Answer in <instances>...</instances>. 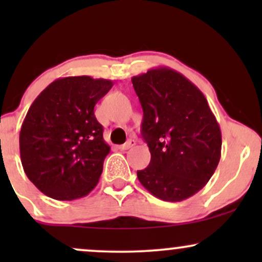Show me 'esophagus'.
<instances>
[{
  "label": "esophagus",
  "mask_w": 262,
  "mask_h": 262,
  "mask_svg": "<svg viewBox=\"0 0 262 262\" xmlns=\"http://www.w3.org/2000/svg\"><path fill=\"white\" fill-rule=\"evenodd\" d=\"M135 145V140H133V139H130V140H128L127 143H124V144H122V145H119L118 148L121 149V150H128V149H130V148H133V146Z\"/></svg>",
  "instance_id": "1"
}]
</instances>
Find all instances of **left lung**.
Here are the masks:
<instances>
[{
	"instance_id": "1",
	"label": "left lung",
	"mask_w": 262,
	"mask_h": 262,
	"mask_svg": "<svg viewBox=\"0 0 262 262\" xmlns=\"http://www.w3.org/2000/svg\"><path fill=\"white\" fill-rule=\"evenodd\" d=\"M132 82L151 154L149 166L137 171L138 180L162 201L187 200L206 186L221 160L217 119L200 89L172 69H150Z\"/></svg>"
}]
</instances>
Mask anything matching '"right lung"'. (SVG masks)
Instances as JSON below:
<instances>
[{
  "label": "right lung",
  "instance_id": "right-lung-1",
  "mask_svg": "<svg viewBox=\"0 0 262 262\" xmlns=\"http://www.w3.org/2000/svg\"><path fill=\"white\" fill-rule=\"evenodd\" d=\"M112 86L111 80L62 77L29 107L19 133L20 160L44 194L73 201L96 187L111 148L93 108Z\"/></svg>",
  "mask_w": 262,
  "mask_h": 262
}]
</instances>
